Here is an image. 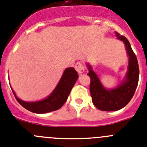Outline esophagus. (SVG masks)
I'll list each match as a JSON object with an SVG mask.
<instances>
[{
	"label": "esophagus",
	"mask_w": 147,
	"mask_h": 147,
	"mask_svg": "<svg viewBox=\"0 0 147 147\" xmlns=\"http://www.w3.org/2000/svg\"><path fill=\"white\" fill-rule=\"evenodd\" d=\"M75 68L77 72H78V74H82L85 72L84 64L82 62H80V61H78V62L76 63V64L75 66Z\"/></svg>",
	"instance_id": "esophagus-1"
}]
</instances>
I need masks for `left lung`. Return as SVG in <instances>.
I'll return each mask as SVG.
<instances>
[{
	"instance_id": "1",
	"label": "left lung",
	"mask_w": 147,
	"mask_h": 147,
	"mask_svg": "<svg viewBox=\"0 0 147 147\" xmlns=\"http://www.w3.org/2000/svg\"><path fill=\"white\" fill-rule=\"evenodd\" d=\"M116 36L124 42L129 58L125 78L117 88L109 90L105 88L96 74L92 70L91 66L87 64L89 70L88 75L90 78V92L93 104L102 111H117L125 107L134 96L138 83L139 68L136 56L125 37L117 32Z\"/></svg>"
}]
</instances>
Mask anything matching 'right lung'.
I'll use <instances>...</instances> for the list:
<instances>
[{
	"mask_svg": "<svg viewBox=\"0 0 147 147\" xmlns=\"http://www.w3.org/2000/svg\"><path fill=\"white\" fill-rule=\"evenodd\" d=\"M78 78V74L73 67L67 68L53 92L45 99L34 102L22 101L16 96L13 89L11 90L18 102L26 109L37 114L47 113L57 110L63 106Z\"/></svg>",
	"mask_w": 147,
	"mask_h": 147,
	"instance_id": "obj_1",
	"label": "right lung"
}]
</instances>
